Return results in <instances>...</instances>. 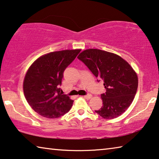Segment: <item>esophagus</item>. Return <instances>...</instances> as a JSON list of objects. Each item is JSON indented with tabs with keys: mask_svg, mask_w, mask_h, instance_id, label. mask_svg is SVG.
I'll return each mask as SVG.
<instances>
[{
	"mask_svg": "<svg viewBox=\"0 0 159 159\" xmlns=\"http://www.w3.org/2000/svg\"><path fill=\"white\" fill-rule=\"evenodd\" d=\"M91 98H92V95H90V94H88V95H84V98H85V99H90Z\"/></svg>",
	"mask_w": 159,
	"mask_h": 159,
	"instance_id": "esophagus-1",
	"label": "esophagus"
}]
</instances>
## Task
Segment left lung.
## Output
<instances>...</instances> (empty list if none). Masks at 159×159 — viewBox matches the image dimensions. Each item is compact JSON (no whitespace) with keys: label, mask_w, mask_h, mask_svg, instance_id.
I'll use <instances>...</instances> for the list:
<instances>
[{"label":"left lung","mask_w":159,"mask_h":159,"mask_svg":"<svg viewBox=\"0 0 159 159\" xmlns=\"http://www.w3.org/2000/svg\"><path fill=\"white\" fill-rule=\"evenodd\" d=\"M78 59L95 75L103 80L105 93L101 95L103 106L95 111L105 119H112L124 113L133 102L138 86L135 71L127 61L116 54L98 49H88Z\"/></svg>","instance_id":"8db88e82"}]
</instances>
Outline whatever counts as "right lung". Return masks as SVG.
I'll list each match as a JSON object with an SVG mask.
<instances>
[{
	"mask_svg": "<svg viewBox=\"0 0 159 159\" xmlns=\"http://www.w3.org/2000/svg\"><path fill=\"white\" fill-rule=\"evenodd\" d=\"M80 52V49L50 52L38 58L25 75V98L35 111L48 118H57L68 112L74 100L62 93L64 70Z\"/></svg>",
	"mask_w": 159,
	"mask_h": 159,
	"instance_id": "1",
	"label": "right lung"
}]
</instances>
